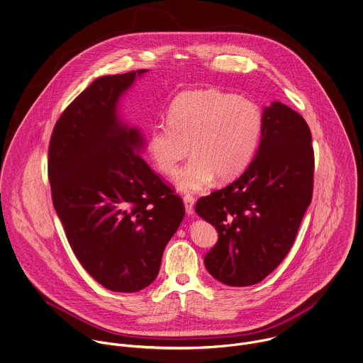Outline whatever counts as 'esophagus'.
Returning a JSON list of instances; mask_svg holds the SVG:
<instances>
[{"label": "esophagus", "mask_w": 363, "mask_h": 363, "mask_svg": "<svg viewBox=\"0 0 363 363\" xmlns=\"http://www.w3.org/2000/svg\"><path fill=\"white\" fill-rule=\"evenodd\" d=\"M184 203H185V210L188 214H194V206H195V198L191 195L184 196Z\"/></svg>", "instance_id": "34e87169"}]
</instances>
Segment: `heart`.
I'll return each instance as SVG.
<instances>
[{"label":"heart","mask_w":363,"mask_h":363,"mask_svg":"<svg viewBox=\"0 0 363 363\" xmlns=\"http://www.w3.org/2000/svg\"><path fill=\"white\" fill-rule=\"evenodd\" d=\"M168 123L152 128L147 152L165 175L194 156L177 175L182 192L207 188L238 177L256 155L263 132V113L252 100L216 89L184 91L171 103Z\"/></svg>","instance_id":"heart-1"}]
</instances>
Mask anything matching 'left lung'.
Instances as JSON below:
<instances>
[{"instance_id": "8db88e82", "label": "left lung", "mask_w": 363, "mask_h": 363, "mask_svg": "<svg viewBox=\"0 0 363 363\" xmlns=\"http://www.w3.org/2000/svg\"><path fill=\"white\" fill-rule=\"evenodd\" d=\"M315 153L306 121L274 101L263 113L259 150L241 177L196 201L218 241L204 266L218 281L247 286L288 255L313 195Z\"/></svg>"}]
</instances>
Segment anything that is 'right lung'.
I'll return each mask as SVG.
<instances>
[{
    "label": "right lung",
    "mask_w": 363,
    "mask_h": 363,
    "mask_svg": "<svg viewBox=\"0 0 363 363\" xmlns=\"http://www.w3.org/2000/svg\"><path fill=\"white\" fill-rule=\"evenodd\" d=\"M146 69L91 82L51 133L48 179L54 208L83 269L116 292L156 280L165 245L185 206L135 150L143 139L122 125L117 103Z\"/></svg>",
    "instance_id": "1"
}]
</instances>
